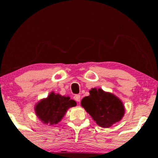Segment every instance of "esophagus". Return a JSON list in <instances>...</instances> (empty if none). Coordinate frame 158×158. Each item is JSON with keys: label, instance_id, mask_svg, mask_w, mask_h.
Wrapping results in <instances>:
<instances>
[{"label": "esophagus", "instance_id": "obj_1", "mask_svg": "<svg viewBox=\"0 0 158 158\" xmlns=\"http://www.w3.org/2000/svg\"><path fill=\"white\" fill-rule=\"evenodd\" d=\"M74 100L77 102H80V100H81V97H80L79 95H75L74 96Z\"/></svg>", "mask_w": 158, "mask_h": 158}]
</instances>
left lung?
<instances>
[{"mask_svg":"<svg viewBox=\"0 0 158 158\" xmlns=\"http://www.w3.org/2000/svg\"><path fill=\"white\" fill-rule=\"evenodd\" d=\"M82 99L81 106L102 127H109L124 115V106L116 96L99 89H92Z\"/></svg>","mask_w":158,"mask_h":158,"instance_id":"8db88e82","label":"left lung"}]
</instances>
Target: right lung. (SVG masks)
Here are the masks:
<instances>
[{
    "label": "right lung",
    "instance_id": "obj_1",
    "mask_svg": "<svg viewBox=\"0 0 158 158\" xmlns=\"http://www.w3.org/2000/svg\"><path fill=\"white\" fill-rule=\"evenodd\" d=\"M76 102L69 97L51 93L47 99L41 100L35 106L37 116L44 123L57 124L69 107L75 106Z\"/></svg>",
    "mask_w": 158,
    "mask_h": 158
}]
</instances>
